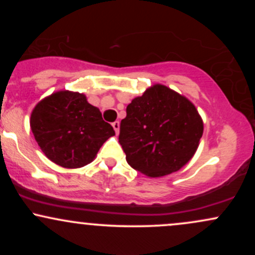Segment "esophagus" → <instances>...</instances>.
I'll return each mask as SVG.
<instances>
[{
    "instance_id": "1",
    "label": "esophagus",
    "mask_w": 255,
    "mask_h": 255,
    "mask_svg": "<svg viewBox=\"0 0 255 255\" xmlns=\"http://www.w3.org/2000/svg\"><path fill=\"white\" fill-rule=\"evenodd\" d=\"M113 127H114V129H115V131H116V134H119V131H120V122L119 121H115L113 124Z\"/></svg>"
}]
</instances>
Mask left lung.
Masks as SVG:
<instances>
[{
	"instance_id": "1",
	"label": "left lung",
	"mask_w": 255,
	"mask_h": 255,
	"mask_svg": "<svg viewBox=\"0 0 255 255\" xmlns=\"http://www.w3.org/2000/svg\"><path fill=\"white\" fill-rule=\"evenodd\" d=\"M203 131L195 105L165 85L156 84L128 104L119 141L131 168L148 177H162L192 159Z\"/></svg>"
}]
</instances>
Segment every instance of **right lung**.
<instances>
[{
  "instance_id": "add662e5",
  "label": "right lung",
  "mask_w": 255,
  "mask_h": 255,
  "mask_svg": "<svg viewBox=\"0 0 255 255\" xmlns=\"http://www.w3.org/2000/svg\"><path fill=\"white\" fill-rule=\"evenodd\" d=\"M31 130L40 150L55 164L75 169L90 164L115 130L84 93L62 90L37 103Z\"/></svg>"
}]
</instances>
